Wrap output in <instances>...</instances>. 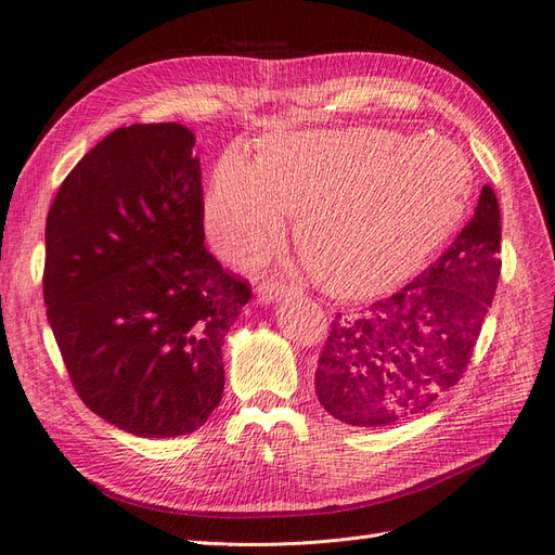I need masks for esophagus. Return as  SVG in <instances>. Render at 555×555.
<instances>
[{
  "label": "esophagus",
  "instance_id": "obj_1",
  "mask_svg": "<svg viewBox=\"0 0 555 555\" xmlns=\"http://www.w3.org/2000/svg\"><path fill=\"white\" fill-rule=\"evenodd\" d=\"M284 292H287V287H284L282 280H268L263 282L259 287V300H266V304H271V300L284 296Z\"/></svg>",
  "mask_w": 555,
  "mask_h": 555
}]
</instances>
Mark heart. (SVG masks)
Returning a JSON list of instances; mask_svg holds the SVG:
<instances>
[{"mask_svg":"<svg viewBox=\"0 0 555 555\" xmlns=\"http://www.w3.org/2000/svg\"><path fill=\"white\" fill-rule=\"evenodd\" d=\"M473 171L459 145L382 127L271 133L261 155L217 162L206 227L220 255L261 259L296 217V245L333 296L377 294L416 271L463 217Z\"/></svg>","mask_w":555,"mask_h":555,"instance_id":"1","label":"heart"}]
</instances>
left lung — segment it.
I'll return each instance as SVG.
<instances>
[{"label":"left lung","instance_id":"obj_1","mask_svg":"<svg viewBox=\"0 0 555 555\" xmlns=\"http://www.w3.org/2000/svg\"><path fill=\"white\" fill-rule=\"evenodd\" d=\"M500 206L475 215L426 271L357 314H335L317 361L324 410L349 426H393L433 408L467 371L500 278Z\"/></svg>","mask_w":555,"mask_h":555}]
</instances>
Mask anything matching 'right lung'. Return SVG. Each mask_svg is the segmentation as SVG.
<instances>
[{
    "label": "right lung",
    "instance_id": "obj_1",
    "mask_svg": "<svg viewBox=\"0 0 555 555\" xmlns=\"http://www.w3.org/2000/svg\"><path fill=\"white\" fill-rule=\"evenodd\" d=\"M178 122L111 131L46 220L43 300L78 398L141 438L208 422L249 282L206 249L201 162Z\"/></svg>",
    "mask_w": 555,
    "mask_h": 555
}]
</instances>
